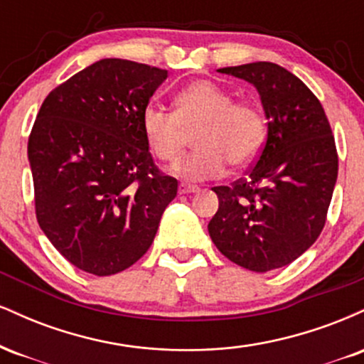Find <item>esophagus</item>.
Returning a JSON list of instances; mask_svg holds the SVG:
<instances>
[{"label": "esophagus", "mask_w": 364, "mask_h": 364, "mask_svg": "<svg viewBox=\"0 0 364 364\" xmlns=\"http://www.w3.org/2000/svg\"><path fill=\"white\" fill-rule=\"evenodd\" d=\"M200 188L196 185H186V183H183V185H179V193L181 195H188V193H196Z\"/></svg>", "instance_id": "obj_1"}]
</instances>
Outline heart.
Returning a JSON list of instances; mask_svg holds the SVG:
<instances>
[{"label":"heart","mask_w":364,"mask_h":364,"mask_svg":"<svg viewBox=\"0 0 364 364\" xmlns=\"http://www.w3.org/2000/svg\"><path fill=\"white\" fill-rule=\"evenodd\" d=\"M141 129L150 152L174 166L195 135L193 156L179 173L188 179L223 176L228 162L235 168L252 164L267 139V119L255 101H235V95L208 80H198L174 99V112L147 106Z\"/></svg>","instance_id":"obj_1"}]
</instances>
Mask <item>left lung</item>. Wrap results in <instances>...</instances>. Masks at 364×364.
<instances>
[{
  "label": "left lung",
  "instance_id": "left-lung-1",
  "mask_svg": "<svg viewBox=\"0 0 364 364\" xmlns=\"http://www.w3.org/2000/svg\"><path fill=\"white\" fill-rule=\"evenodd\" d=\"M219 72L257 87L269 128L245 178L212 188L219 210L208 235L236 265L269 272L301 257L320 236L339 169L336 140L316 95L282 66L257 61Z\"/></svg>",
  "mask_w": 364,
  "mask_h": 364
}]
</instances>
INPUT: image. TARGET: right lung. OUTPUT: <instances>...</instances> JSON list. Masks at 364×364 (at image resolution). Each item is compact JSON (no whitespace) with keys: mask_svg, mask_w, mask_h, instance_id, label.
Segmentation results:
<instances>
[{"mask_svg":"<svg viewBox=\"0 0 364 364\" xmlns=\"http://www.w3.org/2000/svg\"><path fill=\"white\" fill-rule=\"evenodd\" d=\"M166 78L162 68L106 58L53 89L37 112L27 147L37 223L83 272L104 277L139 262L178 193L141 129Z\"/></svg>","mask_w":364,"mask_h":364,"instance_id":"right-lung-1","label":"right lung"}]
</instances>
